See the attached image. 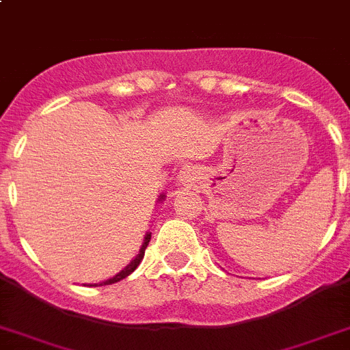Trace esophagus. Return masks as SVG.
Here are the masks:
<instances>
[{"label":"esophagus","mask_w":350,"mask_h":350,"mask_svg":"<svg viewBox=\"0 0 350 350\" xmlns=\"http://www.w3.org/2000/svg\"><path fill=\"white\" fill-rule=\"evenodd\" d=\"M188 178H190V172L188 171L179 172V179H181V181H188Z\"/></svg>","instance_id":"34e87169"}]
</instances>
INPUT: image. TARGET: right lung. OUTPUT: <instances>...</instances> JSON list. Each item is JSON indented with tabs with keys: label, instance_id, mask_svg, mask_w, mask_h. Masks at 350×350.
Listing matches in <instances>:
<instances>
[{
	"label": "right lung",
	"instance_id": "1",
	"mask_svg": "<svg viewBox=\"0 0 350 350\" xmlns=\"http://www.w3.org/2000/svg\"><path fill=\"white\" fill-rule=\"evenodd\" d=\"M160 199H163V196H160ZM150 239H151V234L148 232V234H146L144 243H142L141 250H139V254L135 255V259H133L132 262L129 264V266H126V267H123V269H121V271L118 273L116 276H112V278H109V280L102 282V284H93V285H95V287H96V285H111V284H116V282L123 280V278H126V276H129V275H132V273L135 271V269H137V266H139V264H141L142 257H144L146 247H148V243H150Z\"/></svg>",
	"mask_w": 350,
	"mask_h": 350
}]
</instances>
